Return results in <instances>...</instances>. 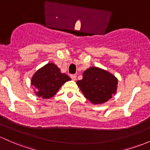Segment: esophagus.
<instances>
[{
    "label": "esophagus",
    "mask_w": 150,
    "mask_h": 150,
    "mask_svg": "<svg viewBox=\"0 0 150 150\" xmlns=\"http://www.w3.org/2000/svg\"><path fill=\"white\" fill-rule=\"evenodd\" d=\"M70 76H71V79L73 80V81H75V80L76 79V75H71Z\"/></svg>",
    "instance_id": "1"
}]
</instances>
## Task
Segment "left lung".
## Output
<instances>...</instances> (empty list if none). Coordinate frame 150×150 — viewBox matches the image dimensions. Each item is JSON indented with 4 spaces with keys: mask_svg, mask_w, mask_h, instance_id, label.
<instances>
[{
    "mask_svg": "<svg viewBox=\"0 0 150 150\" xmlns=\"http://www.w3.org/2000/svg\"><path fill=\"white\" fill-rule=\"evenodd\" d=\"M76 84L91 104H101L117 93L118 79L107 70L91 67L83 72V79Z\"/></svg>",
    "mask_w": 150,
    "mask_h": 150,
    "instance_id": "obj_1",
    "label": "left lung"
}]
</instances>
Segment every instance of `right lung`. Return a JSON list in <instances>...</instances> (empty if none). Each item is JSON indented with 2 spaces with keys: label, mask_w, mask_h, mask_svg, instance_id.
Returning <instances> with one entry per match:
<instances>
[{
  "label": "right lung",
  "mask_w": 150,
  "mask_h": 150,
  "mask_svg": "<svg viewBox=\"0 0 150 150\" xmlns=\"http://www.w3.org/2000/svg\"><path fill=\"white\" fill-rule=\"evenodd\" d=\"M71 78L61 72L54 63H49L34 73L30 80L33 93L43 99H49L55 95L59 88Z\"/></svg>",
  "instance_id": "right-lung-1"
}]
</instances>
